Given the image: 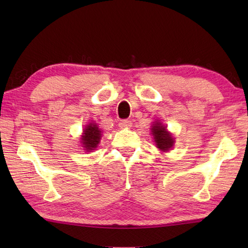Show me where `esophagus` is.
Returning <instances> with one entry per match:
<instances>
[{"label":"esophagus","mask_w":248,"mask_h":248,"mask_svg":"<svg viewBox=\"0 0 248 248\" xmlns=\"http://www.w3.org/2000/svg\"><path fill=\"white\" fill-rule=\"evenodd\" d=\"M132 125V123L129 119H124L119 121V127L120 128H130Z\"/></svg>","instance_id":"obj_1"}]
</instances>
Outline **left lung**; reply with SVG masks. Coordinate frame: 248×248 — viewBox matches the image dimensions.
Segmentation results:
<instances>
[{
  "label": "left lung",
  "mask_w": 248,
  "mask_h": 248,
  "mask_svg": "<svg viewBox=\"0 0 248 248\" xmlns=\"http://www.w3.org/2000/svg\"><path fill=\"white\" fill-rule=\"evenodd\" d=\"M152 135L155 136V145L162 151L170 150L173 145V139L171 135L167 132L165 125H162L160 123H155L152 125Z\"/></svg>",
  "instance_id": "8db88e82"
}]
</instances>
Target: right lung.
Wrapping results in <instances>:
<instances>
[{
    "instance_id": "1",
    "label": "right lung",
    "mask_w": 248,
    "mask_h": 248,
    "mask_svg": "<svg viewBox=\"0 0 248 248\" xmlns=\"http://www.w3.org/2000/svg\"><path fill=\"white\" fill-rule=\"evenodd\" d=\"M83 132L84 133L81 139L83 147L87 151L93 150V148H96L98 146L100 139H101V131H100L96 124H89Z\"/></svg>"
}]
</instances>
